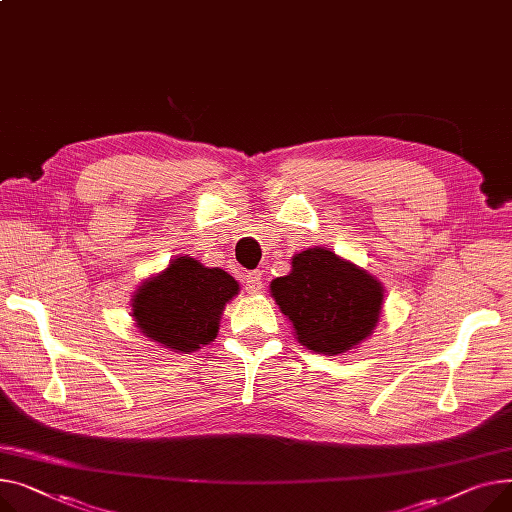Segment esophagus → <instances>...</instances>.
<instances>
[{
    "mask_svg": "<svg viewBox=\"0 0 512 512\" xmlns=\"http://www.w3.org/2000/svg\"><path fill=\"white\" fill-rule=\"evenodd\" d=\"M244 285H246L248 293H258L264 287L260 270H252V273H246L244 275Z\"/></svg>",
    "mask_w": 512,
    "mask_h": 512,
    "instance_id": "esophagus-1",
    "label": "esophagus"
}]
</instances>
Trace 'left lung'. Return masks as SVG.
<instances>
[{"mask_svg":"<svg viewBox=\"0 0 512 512\" xmlns=\"http://www.w3.org/2000/svg\"><path fill=\"white\" fill-rule=\"evenodd\" d=\"M293 270L270 283L297 341L337 355L370 337L382 310V287L366 270L335 252L310 248L293 256Z\"/></svg>","mask_w":512,"mask_h":512,"instance_id":"left-lung-1","label":"left lung"}]
</instances>
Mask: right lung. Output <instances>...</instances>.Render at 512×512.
Segmentation results:
<instances>
[{
  "mask_svg": "<svg viewBox=\"0 0 512 512\" xmlns=\"http://www.w3.org/2000/svg\"><path fill=\"white\" fill-rule=\"evenodd\" d=\"M239 285L221 268L179 256L134 295L142 333L171 351H196L217 337L219 318Z\"/></svg>",
  "mask_w": 512,
  "mask_h": 512,
  "instance_id": "right-lung-1",
  "label": "right lung"
}]
</instances>
